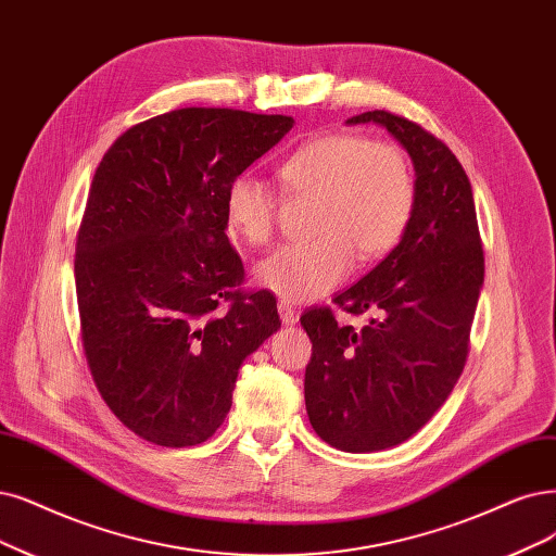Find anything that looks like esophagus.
<instances>
[{
  "label": "esophagus",
  "instance_id": "obj_1",
  "mask_svg": "<svg viewBox=\"0 0 556 556\" xmlns=\"http://www.w3.org/2000/svg\"><path fill=\"white\" fill-rule=\"evenodd\" d=\"M279 316H281V323H286V325H293L300 318L289 302H279Z\"/></svg>",
  "mask_w": 556,
  "mask_h": 556
}]
</instances>
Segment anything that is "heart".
<instances>
[{
  "label": "heart",
  "mask_w": 556,
  "mask_h": 556,
  "mask_svg": "<svg viewBox=\"0 0 556 556\" xmlns=\"http://www.w3.org/2000/svg\"><path fill=\"white\" fill-rule=\"evenodd\" d=\"M289 199L316 201L309 242L283 244L254 267L261 289L306 302L332 291L359 261H378L403 240L413 222L417 185L399 143L364 135H320L286 157L277 169ZM233 236L250 244L270 242L279 197L258 178L238 176L224 201Z\"/></svg>",
  "instance_id": "obj_1"
}]
</instances>
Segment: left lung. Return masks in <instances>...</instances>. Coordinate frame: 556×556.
Instances as JSON below:
<instances>
[{
	"mask_svg": "<svg viewBox=\"0 0 556 556\" xmlns=\"http://www.w3.org/2000/svg\"><path fill=\"white\" fill-rule=\"evenodd\" d=\"M368 121L413 157V222L396 250L334 298L348 314H368L362 330L339 325L330 306L300 318L312 339L306 415L320 440L351 454L409 440L444 405L469 355L483 286L475 197L458 157L405 116L374 110L348 118L351 126Z\"/></svg>",
	"mask_w": 556,
	"mask_h": 556,
	"instance_id": "left-lung-1",
	"label": "left lung"
}]
</instances>
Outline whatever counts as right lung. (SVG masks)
<instances>
[{"mask_svg":"<svg viewBox=\"0 0 556 556\" xmlns=\"http://www.w3.org/2000/svg\"><path fill=\"white\" fill-rule=\"evenodd\" d=\"M293 123L174 110L123 132L98 164L75 242L79 334L102 401L141 440L213 438L242 359L281 327L270 291L242 289L224 201Z\"/></svg>","mask_w":556,"mask_h":556,"instance_id":"right-lung-1","label":"right lung"}]
</instances>
